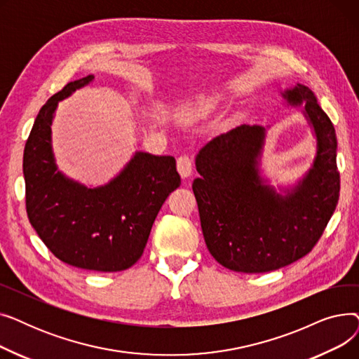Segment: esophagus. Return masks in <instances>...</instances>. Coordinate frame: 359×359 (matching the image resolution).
<instances>
[{
  "label": "esophagus",
  "mask_w": 359,
  "mask_h": 359,
  "mask_svg": "<svg viewBox=\"0 0 359 359\" xmlns=\"http://www.w3.org/2000/svg\"><path fill=\"white\" fill-rule=\"evenodd\" d=\"M177 172H179V175L183 177V179H186V177H189L191 175H192V172H194V164H192V160H191V157H187V156H180L179 158H177Z\"/></svg>",
  "instance_id": "1"
}]
</instances>
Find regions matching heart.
<instances>
[{"label":"heart","instance_id":"heart-1","mask_svg":"<svg viewBox=\"0 0 359 359\" xmlns=\"http://www.w3.org/2000/svg\"><path fill=\"white\" fill-rule=\"evenodd\" d=\"M214 107V100L211 97L206 96H199L196 97L191 104H187L183 110L184 116H199L203 115V113L210 111Z\"/></svg>","mask_w":359,"mask_h":359}]
</instances>
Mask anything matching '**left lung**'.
<instances>
[{
    "mask_svg": "<svg viewBox=\"0 0 359 359\" xmlns=\"http://www.w3.org/2000/svg\"><path fill=\"white\" fill-rule=\"evenodd\" d=\"M303 106L316 138L311 167L288 187L260 172L266 128L240 125L203 145L192 189L210 253L234 272L263 273L306 256L322 237L339 201L336 132L314 93L297 84L280 93ZM269 128V126H268Z\"/></svg>",
    "mask_w": 359,
    "mask_h": 359,
    "instance_id": "obj_1",
    "label": "left lung"
}]
</instances>
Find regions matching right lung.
Segmentation results:
<instances>
[{
  "instance_id": "right-lung-1",
  "label": "right lung",
  "mask_w": 359,
  "mask_h": 359,
  "mask_svg": "<svg viewBox=\"0 0 359 359\" xmlns=\"http://www.w3.org/2000/svg\"><path fill=\"white\" fill-rule=\"evenodd\" d=\"M94 80L68 83L43 104L23 154L26 210L46 248L71 266L118 272L142 256L149 231L167 196L180 186L176 160L137 151L106 184L88 187L65 176L52 149L58 103Z\"/></svg>"
}]
</instances>
